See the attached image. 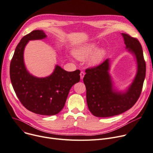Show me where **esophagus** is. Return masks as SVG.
<instances>
[{
  "label": "esophagus",
  "mask_w": 153,
  "mask_h": 153,
  "mask_svg": "<svg viewBox=\"0 0 153 153\" xmlns=\"http://www.w3.org/2000/svg\"><path fill=\"white\" fill-rule=\"evenodd\" d=\"M84 75H85V73L84 72V71H81L80 73V79H83V78L84 77Z\"/></svg>",
  "instance_id": "esophagus-1"
}]
</instances>
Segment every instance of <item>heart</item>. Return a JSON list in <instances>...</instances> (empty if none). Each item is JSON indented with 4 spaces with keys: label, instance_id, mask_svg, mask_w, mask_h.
<instances>
[{
    "label": "heart",
    "instance_id": "b5f03b06",
    "mask_svg": "<svg viewBox=\"0 0 153 153\" xmlns=\"http://www.w3.org/2000/svg\"><path fill=\"white\" fill-rule=\"evenodd\" d=\"M95 49V45L94 44H89L75 49L73 53L76 58L80 60H84L93 53ZM105 55V52L104 50L99 49L97 50L90 56L89 59L90 63L91 65L98 64L103 58Z\"/></svg>",
    "mask_w": 153,
    "mask_h": 153
}]
</instances>
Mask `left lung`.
<instances>
[{"label": "left lung", "instance_id": "obj_1", "mask_svg": "<svg viewBox=\"0 0 153 153\" xmlns=\"http://www.w3.org/2000/svg\"><path fill=\"white\" fill-rule=\"evenodd\" d=\"M124 37L126 48L137 58L138 71L134 82L126 93L114 92L108 73L109 60L85 69L83 79L86 87L87 103L89 111L96 117H106L119 115L133 106L138 100L146 76V62L139 40L127 34Z\"/></svg>", "mask_w": 153, "mask_h": 153}]
</instances>
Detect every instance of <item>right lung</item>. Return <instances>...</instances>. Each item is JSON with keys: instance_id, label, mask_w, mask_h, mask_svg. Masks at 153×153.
I'll use <instances>...</instances> for the list:
<instances>
[{"instance_id": "obj_1", "label": "right lung", "mask_w": 153, "mask_h": 153, "mask_svg": "<svg viewBox=\"0 0 153 153\" xmlns=\"http://www.w3.org/2000/svg\"><path fill=\"white\" fill-rule=\"evenodd\" d=\"M46 37L42 30L25 36L16 47L10 66V76L21 103L37 114L55 115L63 108L71 88L80 80V70L68 72L56 66L53 73L45 78L30 75L23 62V51L30 40Z\"/></svg>"}]
</instances>
